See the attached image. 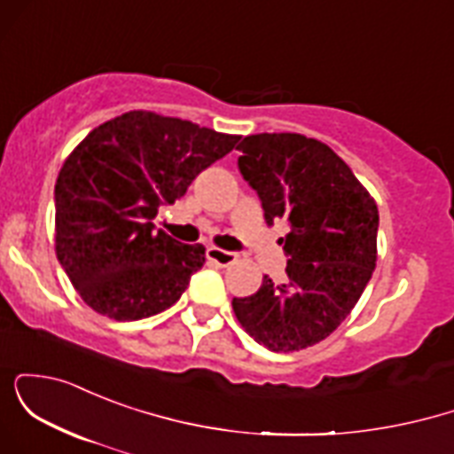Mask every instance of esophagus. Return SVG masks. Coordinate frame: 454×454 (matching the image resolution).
<instances>
[{
  "instance_id": "obj_1",
  "label": "esophagus",
  "mask_w": 454,
  "mask_h": 454,
  "mask_svg": "<svg viewBox=\"0 0 454 454\" xmlns=\"http://www.w3.org/2000/svg\"><path fill=\"white\" fill-rule=\"evenodd\" d=\"M207 258H209L211 262L220 264V267H228V264H232L234 260H237V254L226 252V249L209 247V249H207Z\"/></svg>"
}]
</instances>
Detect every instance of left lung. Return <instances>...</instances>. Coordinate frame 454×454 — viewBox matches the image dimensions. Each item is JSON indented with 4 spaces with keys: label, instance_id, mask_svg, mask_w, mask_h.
Instances as JSON below:
<instances>
[{
    "label": "left lung",
    "instance_id": "obj_1",
    "mask_svg": "<svg viewBox=\"0 0 454 454\" xmlns=\"http://www.w3.org/2000/svg\"><path fill=\"white\" fill-rule=\"evenodd\" d=\"M239 170L258 192L279 239L288 279L264 275L256 294L232 299L237 320L273 352L326 340L346 320L378 260V207L350 166L328 145L303 134H252L237 147Z\"/></svg>",
    "mask_w": 454,
    "mask_h": 454
}]
</instances>
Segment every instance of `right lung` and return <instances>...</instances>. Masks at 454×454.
I'll use <instances>...</instances> for the list:
<instances>
[{"label": "right lung", "instance_id": "right-lung-1", "mask_svg": "<svg viewBox=\"0 0 454 454\" xmlns=\"http://www.w3.org/2000/svg\"><path fill=\"white\" fill-rule=\"evenodd\" d=\"M237 140L184 119L129 111L93 128L67 155L55 184V252L93 311L128 322L179 301L205 264V247L155 231L153 217Z\"/></svg>", "mask_w": 454, "mask_h": 454}]
</instances>
